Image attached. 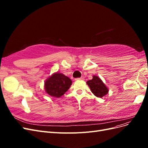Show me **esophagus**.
<instances>
[{"label":"esophagus","instance_id":"34e87169","mask_svg":"<svg viewBox=\"0 0 148 148\" xmlns=\"http://www.w3.org/2000/svg\"><path fill=\"white\" fill-rule=\"evenodd\" d=\"M77 80H84V78H83V77H81V78H77V79H76Z\"/></svg>","mask_w":148,"mask_h":148}]
</instances>
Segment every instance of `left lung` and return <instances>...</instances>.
Segmentation results:
<instances>
[{
  "mask_svg": "<svg viewBox=\"0 0 148 148\" xmlns=\"http://www.w3.org/2000/svg\"><path fill=\"white\" fill-rule=\"evenodd\" d=\"M94 95L97 97H102L109 92V89L97 76L94 75L92 79L86 82Z\"/></svg>",
  "mask_w": 148,
  "mask_h": 148,
  "instance_id": "8db88e82",
  "label": "left lung"
}]
</instances>
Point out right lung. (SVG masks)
Wrapping results in <instances>:
<instances>
[{"label":"right lung","mask_w":148,"mask_h":148,"mask_svg":"<svg viewBox=\"0 0 148 148\" xmlns=\"http://www.w3.org/2000/svg\"><path fill=\"white\" fill-rule=\"evenodd\" d=\"M72 84L71 80L61 73H54L44 83L46 92L52 97H60L68 91Z\"/></svg>","instance_id":"obj_1"}]
</instances>
